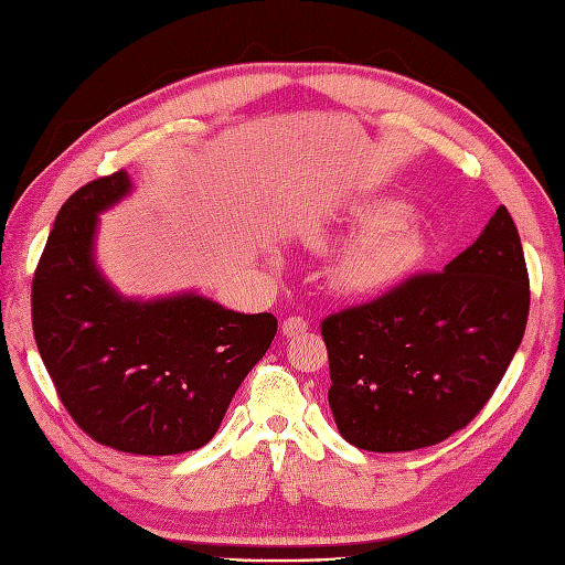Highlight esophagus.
<instances>
[{
    "label": "esophagus",
    "mask_w": 565,
    "mask_h": 565,
    "mask_svg": "<svg viewBox=\"0 0 565 565\" xmlns=\"http://www.w3.org/2000/svg\"><path fill=\"white\" fill-rule=\"evenodd\" d=\"M307 330H309V323L301 316H289V318L282 320V334H285V338H297V334L307 332Z\"/></svg>",
    "instance_id": "34e87169"
}]
</instances>
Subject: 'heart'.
I'll use <instances>...</instances> for the list:
<instances>
[{
  "instance_id": "obj_1",
  "label": "heart",
  "mask_w": 565,
  "mask_h": 565,
  "mask_svg": "<svg viewBox=\"0 0 565 565\" xmlns=\"http://www.w3.org/2000/svg\"><path fill=\"white\" fill-rule=\"evenodd\" d=\"M408 221V206L402 202H373L361 206L347 225V233L359 239L334 266L332 285L342 295H375L402 280L423 256V235ZM311 247L326 252L330 235H313Z\"/></svg>"
}]
</instances>
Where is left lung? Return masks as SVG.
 <instances>
[{
  "mask_svg": "<svg viewBox=\"0 0 565 565\" xmlns=\"http://www.w3.org/2000/svg\"><path fill=\"white\" fill-rule=\"evenodd\" d=\"M530 280L521 237L499 206L439 273H420L320 323L328 402L365 451L433 447L480 414L521 347Z\"/></svg>",
  "mask_w": 565,
  "mask_h": 565,
  "instance_id": "1",
  "label": "left lung"
}]
</instances>
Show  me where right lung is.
I'll list each match as a JSON object with an SVG mask.
<instances>
[{
  "label": "right lung",
  "mask_w": 565,
  "mask_h": 565,
  "mask_svg": "<svg viewBox=\"0 0 565 565\" xmlns=\"http://www.w3.org/2000/svg\"><path fill=\"white\" fill-rule=\"evenodd\" d=\"M130 188L118 171L61 206L33 278V332L78 428L118 451L171 456L216 435L278 320L194 292L151 301L118 295L95 264V235L99 213Z\"/></svg>",
  "instance_id": "add662e5"
}]
</instances>
